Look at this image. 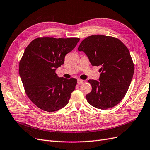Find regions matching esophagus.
Returning a JSON list of instances; mask_svg holds the SVG:
<instances>
[{"label":"esophagus","mask_w":150,"mask_h":150,"mask_svg":"<svg viewBox=\"0 0 150 150\" xmlns=\"http://www.w3.org/2000/svg\"><path fill=\"white\" fill-rule=\"evenodd\" d=\"M83 83V80H82V79H78V84L79 85H80V84H82Z\"/></svg>","instance_id":"1"}]
</instances>
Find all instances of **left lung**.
<instances>
[{
  "label": "left lung",
  "mask_w": 150,
  "mask_h": 150,
  "mask_svg": "<svg viewBox=\"0 0 150 150\" xmlns=\"http://www.w3.org/2000/svg\"><path fill=\"white\" fill-rule=\"evenodd\" d=\"M93 66H101L99 81L89 79L92 90L86 95L91 105L106 110L117 105L125 97L134 74V64L128 49L117 38L92 35L81 42Z\"/></svg>",
  "instance_id": "8db88e82"
}]
</instances>
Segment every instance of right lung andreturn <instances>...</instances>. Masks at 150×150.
Listing matches in <instances>:
<instances>
[{
  "label": "right lung",
  "instance_id": "right-lung-1",
  "mask_svg": "<svg viewBox=\"0 0 150 150\" xmlns=\"http://www.w3.org/2000/svg\"><path fill=\"white\" fill-rule=\"evenodd\" d=\"M78 38L40 37L25 48L19 72L27 96L35 105L47 112L66 106L75 89L77 79L59 78L56 69L79 41Z\"/></svg>",
  "mask_w": 150,
  "mask_h": 150
}]
</instances>
